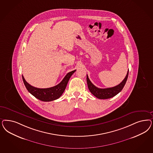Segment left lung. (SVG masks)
I'll use <instances>...</instances> for the list:
<instances>
[{
    "mask_svg": "<svg viewBox=\"0 0 153 153\" xmlns=\"http://www.w3.org/2000/svg\"><path fill=\"white\" fill-rule=\"evenodd\" d=\"M128 70L127 74L126 75L125 78L120 84L108 88H99L96 87L92 83L91 80L88 78V75H87V82L90 92L93 94L95 97L99 99H108L111 98L117 94H118L123 88L124 86L126 84L128 76Z\"/></svg>",
    "mask_w": 153,
    "mask_h": 153,
    "instance_id": "8db88e82",
    "label": "left lung"
}]
</instances>
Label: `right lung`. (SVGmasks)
Masks as SVG:
<instances>
[{
  "instance_id": "right-lung-1",
  "label": "right lung",
  "mask_w": 153,
  "mask_h": 153,
  "mask_svg": "<svg viewBox=\"0 0 153 153\" xmlns=\"http://www.w3.org/2000/svg\"><path fill=\"white\" fill-rule=\"evenodd\" d=\"M75 71L76 70L69 72V73L66 74L64 78L59 84L48 88H38L34 87L29 84L25 80L23 75L22 77L26 88L30 94L39 100L47 102L53 101L60 97V96L64 93L71 76Z\"/></svg>"
}]
</instances>
